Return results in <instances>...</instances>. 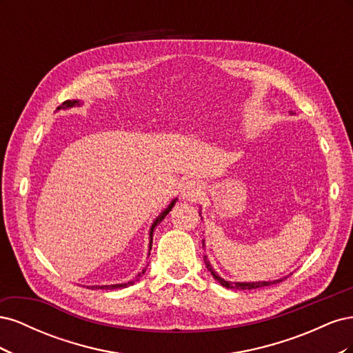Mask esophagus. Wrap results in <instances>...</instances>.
Returning a JSON list of instances; mask_svg holds the SVG:
<instances>
[{
	"mask_svg": "<svg viewBox=\"0 0 353 353\" xmlns=\"http://www.w3.org/2000/svg\"><path fill=\"white\" fill-rule=\"evenodd\" d=\"M201 196V185L196 179H188L181 185V197L188 201H196Z\"/></svg>",
	"mask_w": 353,
	"mask_h": 353,
	"instance_id": "34e87169",
	"label": "esophagus"
}]
</instances>
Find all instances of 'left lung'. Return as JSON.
Returning a JSON list of instances; mask_svg holds the SVG:
<instances>
[{
    "instance_id": "obj_1",
    "label": "left lung",
    "mask_w": 353,
    "mask_h": 353,
    "mask_svg": "<svg viewBox=\"0 0 353 353\" xmlns=\"http://www.w3.org/2000/svg\"><path fill=\"white\" fill-rule=\"evenodd\" d=\"M199 215H200V213H199ZM203 243H205V241H203ZM205 263H206V268L213 275V279H215L221 285L227 287V288H234V290H253V288H259V287H265V285H272V284H276V283H280V281L287 279V276H284V279H279V280H274V281H256V283H236V281H234L232 283V281L223 280L222 276L215 270L212 268L210 262L208 261V256H205Z\"/></svg>"
}]
</instances>
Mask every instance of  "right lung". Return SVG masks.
I'll use <instances>...</instances> for the list:
<instances>
[{
    "label": "right lung",
    "mask_w": 353,
    "mask_h": 353,
    "mask_svg": "<svg viewBox=\"0 0 353 353\" xmlns=\"http://www.w3.org/2000/svg\"><path fill=\"white\" fill-rule=\"evenodd\" d=\"M74 105H81V101L79 100H66L65 103H63L61 105H59L57 108V110H60V109H70V108H74ZM176 203V199H174L172 201L169 203V206L160 213V215L156 218V221L153 222V225H152V228H150V244H148V249L152 250V244H153V231H154V228H156V225L157 223H160L162 222L163 219H165V216L168 215V213L172 210V208H174V205ZM150 254V253H148ZM145 272V268L138 274L134 280H131V281H128V283H123V284H112V285H88V288H91V290H114V288H125V287H128V285H132L135 281H138L140 280V276L143 275Z\"/></svg>",
    "instance_id": "obj_1"
}]
</instances>
